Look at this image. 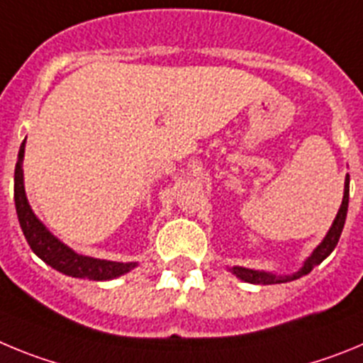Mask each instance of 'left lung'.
Returning a JSON list of instances; mask_svg holds the SVG:
<instances>
[{"mask_svg": "<svg viewBox=\"0 0 363 363\" xmlns=\"http://www.w3.org/2000/svg\"><path fill=\"white\" fill-rule=\"evenodd\" d=\"M347 206H349V175L345 177V188H344V199H342V206L338 213H336V218L333 220V226L329 228L328 235L324 237V240L316 246V250L313 251L311 257H308V260L303 262V266L300 267L296 273L293 275H284L279 277L275 273H269V271H257V269H247V267L235 266L230 267V271L235 277H238L244 282L250 284H262V286H267V284H284V282H291V280L300 279V277L308 275L311 273V269L315 266H318L324 259H328L331 251L335 250L338 240H340L342 230H344L345 217H347Z\"/></svg>", "mask_w": 363, "mask_h": 363, "instance_id": "left-lung-1", "label": "left lung"}]
</instances>
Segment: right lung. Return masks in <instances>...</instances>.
<instances>
[{
    "mask_svg": "<svg viewBox=\"0 0 363 363\" xmlns=\"http://www.w3.org/2000/svg\"><path fill=\"white\" fill-rule=\"evenodd\" d=\"M23 155H25V141L21 143V148H19L14 172L16 211H18V220L23 230V235H25L28 246L32 247V251L38 255L39 259L54 267V269L60 271V273H65L68 277H76V279L112 280L133 269L137 262H112V260H101L76 253L72 247L61 242L60 238H55L45 228L43 222L34 215L27 201V195H25L21 168Z\"/></svg>",
    "mask_w": 363,
    "mask_h": 363,
    "instance_id": "right-lung-1",
    "label": "right lung"
}]
</instances>
